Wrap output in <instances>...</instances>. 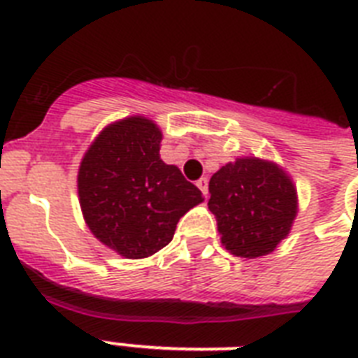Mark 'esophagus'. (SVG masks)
I'll return each instance as SVG.
<instances>
[{"label":"esophagus","mask_w":358,"mask_h":358,"mask_svg":"<svg viewBox=\"0 0 358 358\" xmlns=\"http://www.w3.org/2000/svg\"><path fill=\"white\" fill-rule=\"evenodd\" d=\"M196 187L202 191V195L208 196V178H201L196 180Z\"/></svg>","instance_id":"1"}]
</instances>
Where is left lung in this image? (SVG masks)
<instances>
[{
    "instance_id": "8db88e82",
    "label": "left lung",
    "mask_w": 358,
    "mask_h": 358,
    "mask_svg": "<svg viewBox=\"0 0 358 358\" xmlns=\"http://www.w3.org/2000/svg\"><path fill=\"white\" fill-rule=\"evenodd\" d=\"M208 208L217 219L224 249L241 258H258L277 249L297 215V189L277 163L238 157L210 180Z\"/></svg>"
}]
</instances>
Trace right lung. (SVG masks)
I'll return each instance as SVG.
<instances>
[{"label":"right lung","mask_w":358,"mask_h":358,"mask_svg":"<svg viewBox=\"0 0 358 358\" xmlns=\"http://www.w3.org/2000/svg\"><path fill=\"white\" fill-rule=\"evenodd\" d=\"M162 129L146 117L109 124L78 171L87 227L124 258L139 260L173 239L180 217L201 204V189L159 157Z\"/></svg>","instance_id":"obj_1"}]
</instances>
